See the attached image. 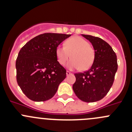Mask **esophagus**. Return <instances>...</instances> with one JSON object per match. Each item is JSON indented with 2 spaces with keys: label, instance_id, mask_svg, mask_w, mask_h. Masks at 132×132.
<instances>
[{
  "label": "esophagus",
  "instance_id": "1",
  "mask_svg": "<svg viewBox=\"0 0 132 132\" xmlns=\"http://www.w3.org/2000/svg\"><path fill=\"white\" fill-rule=\"evenodd\" d=\"M71 75V72H70V71H66V75L68 76V75Z\"/></svg>",
  "mask_w": 132,
  "mask_h": 132
}]
</instances>
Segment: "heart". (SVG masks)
Returning <instances> with one entry per match:
<instances>
[{
    "label": "heart",
    "mask_w": 132,
    "mask_h": 132,
    "mask_svg": "<svg viewBox=\"0 0 132 132\" xmlns=\"http://www.w3.org/2000/svg\"><path fill=\"white\" fill-rule=\"evenodd\" d=\"M57 59L61 65H64L70 58L68 64L71 70L80 68L87 70L93 64L94 60V50L89 43L79 36L69 38L64 43V46H58L55 50Z\"/></svg>",
    "instance_id": "b5f03b06"
}]
</instances>
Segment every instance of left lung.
<instances>
[{"mask_svg":"<svg viewBox=\"0 0 132 132\" xmlns=\"http://www.w3.org/2000/svg\"><path fill=\"white\" fill-rule=\"evenodd\" d=\"M82 35L92 43L95 56L89 70L75 73L76 81L73 89L80 100L90 103L102 100L110 89L118 62L116 54L106 41L91 35Z\"/></svg>","mask_w":132,"mask_h":132,"instance_id":"1","label":"left lung"}]
</instances>
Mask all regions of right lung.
<instances>
[{
    "instance_id": "1",
    "label": "right lung",
    "mask_w": 132,
    "mask_h": 132,
    "mask_svg": "<svg viewBox=\"0 0 132 132\" xmlns=\"http://www.w3.org/2000/svg\"><path fill=\"white\" fill-rule=\"evenodd\" d=\"M71 34L45 33L28 41L16 61V80L22 92L34 102L51 99L66 77L55 50Z\"/></svg>"
}]
</instances>
